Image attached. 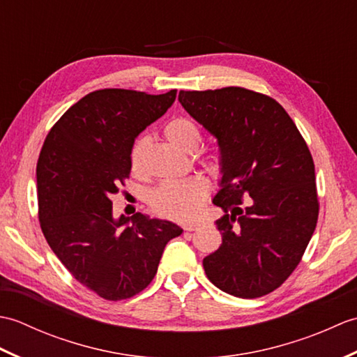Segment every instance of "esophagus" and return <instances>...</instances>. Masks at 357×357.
I'll use <instances>...</instances> for the list:
<instances>
[{"instance_id": "34e87169", "label": "esophagus", "mask_w": 357, "mask_h": 357, "mask_svg": "<svg viewBox=\"0 0 357 357\" xmlns=\"http://www.w3.org/2000/svg\"><path fill=\"white\" fill-rule=\"evenodd\" d=\"M198 225H199V224H198V222H192V224H185V225H184V230H185V231H195V230H196V229H198Z\"/></svg>"}]
</instances>
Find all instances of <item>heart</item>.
<instances>
[{"instance_id":"1","label":"heart","mask_w":357,"mask_h":357,"mask_svg":"<svg viewBox=\"0 0 357 357\" xmlns=\"http://www.w3.org/2000/svg\"><path fill=\"white\" fill-rule=\"evenodd\" d=\"M165 138L183 150H195L201 142V130L192 119L174 118L164 127ZM150 138L141 135L136 138L130 150V169L135 174L144 173V158ZM208 183L199 174L185 179L165 181L150 196V207L156 215L185 222L199 213L208 196Z\"/></svg>"}]
</instances>
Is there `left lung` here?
Masks as SVG:
<instances>
[{
  "label": "left lung",
  "instance_id": "8db88e82",
  "mask_svg": "<svg viewBox=\"0 0 357 357\" xmlns=\"http://www.w3.org/2000/svg\"><path fill=\"white\" fill-rule=\"evenodd\" d=\"M179 102L215 135L222 155V244L204 257L219 290L255 299L282 285L312 239L319 199L313 156L285 109L244 87L181 90Z\"/></svg>",
  "mask_w": 357,
  "mask_h": 357
}]
</instances>
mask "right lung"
Wrapping results in <instances>:
<instances>
[{
  "label": "right lung",
  "mask_w": 357,
  "mask_h": 357,
  "mask_svg": "<svg viewBox=\"0 0 357 357\" xmlns=\"http://www.w3.org/2000/svg\"><path fill=\"white\" fill-rule=\"evenodd\" d=\"M176 100L127 89L86 95L45 136L36 164L45 241L78 282L105 301L133 298L153 280L164 247L183 229L141 213L113 219L112 196L130 176L133 141Z\"/></svg>",
  "instance_id": "add662e5"
}]
</instances>
